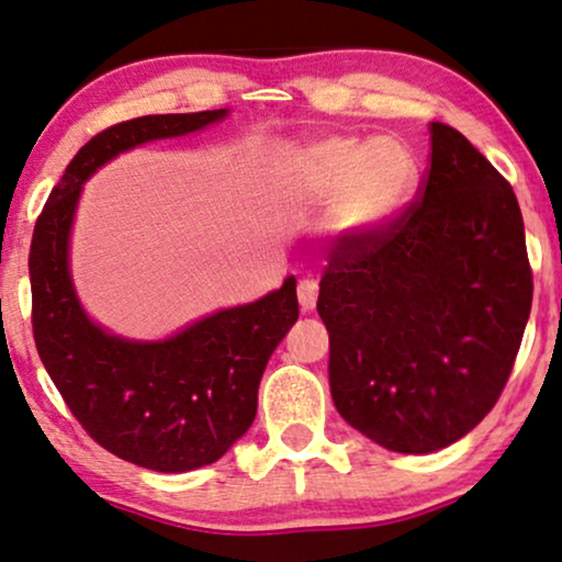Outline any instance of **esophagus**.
<instances>
[{"label":"esophagus","mask_w":562,"mask_h":562,"mask_svg":"<svg viewBox=\"0 0 562 562\" xmlns=\"http://www.w3.org/2000/svg\"><path fill=\"white\" fill-rule=\"evenodd\" d=\"M316 301H318V285L313 280H301V285H297V303H301V311L308 313L316 308Z\"/></svg>","instance_id":"obj_1"}]
</instances>
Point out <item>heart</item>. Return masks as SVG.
I'll use <instances>...</instances> for the list:
<instances>
[{
    "instance_id": "heart-1",
    "label": "heart",
    "mask_w": 562,
    "mask_h": 562,
    "mask_svg": "<svg viewBox=\"0 0 562 562\" xmlns=\"http://www.w3.org/2000/svg\"><path fill=\"white\" fill-rule=\"evenodd\" d=\"M282 179L301 203H328V228L372 236L398 218L416 187V161L395 140L326 136L290 148Z\"/></svg>"
}]
</instances>
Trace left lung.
Masks as SVG:
<instances>
[{
  "mask_svg": "<svg viewBox=\"0 0 562 562\" xmlns=\"http://www.w3.org/2000/svg\"><path fill=\"white\" fill-rule=\"evenodd\" d=\"M422 200L372 236H341L321 277L328 383L344 422L391 452L458 442L496 406L532 308L512 184L431 123Z\"/></svg>",
  "mask_w": 562,
  "mask_h": 562,
  "instance_id": "1",
  "label": "left lung"
}]
</instances>
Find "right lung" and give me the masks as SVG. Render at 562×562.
Listing matches in <instances>:
<instances>
[{"label":"right lung","mask_w":562,"mask_h":562,"mask_svg":"<svg viewBox=\"0 0 562 562\" xmlns=\"http://www.w3.org/2000/svg\"><path fill=\"white\" fill-rule=\"evenodd\" d=\"M226 115H144L97 133L50 190L30 244L33 336L50 380L97 445L156 473L211 465L249 429L269 357L297 321L295 277L169 339H123L81 308L69 269L71 223L81 184L117 154L203 131Z\"/></svg>","instance_id":"obj_1"}]
</instances>
